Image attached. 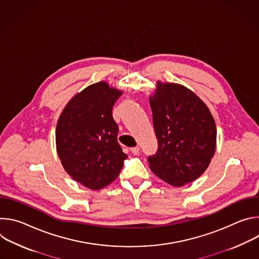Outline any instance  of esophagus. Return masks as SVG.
I'll return each mask as SVG.
<instances>
[{
  "instance_id": "obj_1",
  "label": "esophagus",
  "mask_w": 259,
  "mask_h": 259,
  "mask_svg": "<svg viewBox=\"0 0 259 259\" xmlns=\"http://www.w3.org/2000/svg\"><path fill=\"white\" fill-rule=\"evenodd\" d=\"M130 151H131V153H132L133 155H138V154H139V147H138V146L131 147Z\"/></svg>"
}]
</instances>
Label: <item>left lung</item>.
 I'll return each mask as SVG.
<instances>
[{"instance_id": "obj_1", "label": "left lung", "mask_w": 259, "mask_h": 259, "mask_svg": "<svg viewBox=\"0 0 259 259\" xmlns=\"http://www.w3.org/2000/svg\"><path fill=\"white\" fill-rule=\"evenodd\" d=\"M158 151L151 170L173 187H182L208 168L216 147V125L207 105L179 84L157 83L150 97Z\"/></svg>"}]
</instances>
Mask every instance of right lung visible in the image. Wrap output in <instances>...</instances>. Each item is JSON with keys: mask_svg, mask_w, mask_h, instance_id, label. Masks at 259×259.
<instances>
[{"mask_svg": "<svg viewBox=\"0 0 259 259\" xmlns=\"http://www.w3.org/2000/svg\"><path fill=\"white\" fill-rule=\"evenodd\" d=\"M122 91L105 82L88 86L73 96L57 121L58 157L73 180L90 190H100L120 174L123 153L113 106Z\"/></svg>", "mask_w": 259, "mask_h": 259, "instance_id": "add662e5", "label": "right lung"}]
</instances>
